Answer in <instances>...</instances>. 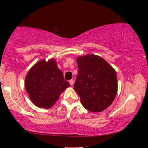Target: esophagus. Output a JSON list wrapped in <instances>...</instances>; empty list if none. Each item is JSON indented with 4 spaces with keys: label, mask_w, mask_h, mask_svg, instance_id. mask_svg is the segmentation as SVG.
<instances>
[{
    "label": "esophagus",
    "mask_w": 148,
    "mask_h": 148,
    "mask_svg": "<svg viewBox=\"0 0 148 148\" xmlns=\"http://www.w3.org/2000/svg\"><path fill=\"white\" fill-rule=\"evenodd\" d=\"M69 83H70V84L71 85V86H72V85L74 84V80L73 79H71L69 81Z\"/></svg>",
    "instance_id": "obj_1"
}]
</instances>
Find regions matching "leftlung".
<instances>
[{"label": "left lung", "mask_w": 148, "mask_h": 148, "mask_svg": "<svg viewBox=\"0 0 148 148\" xmlns=\"http://www.w3.org/2000/svg\"><path fill=\"white\" fill-rule=\"evenodd\" d=\"M76 61L78 74L74 89L82 104L91 112L103 111L117 95L116 71L103 58L93 54L78 57Z\"/></svg>", "instance_id": "8db88e82"}]
</instances>
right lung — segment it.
<instances>
[{"mask_svg": "<svg viewBox=\"0 0 148 148\" xmlns=\"http://www.w3.org/2000/svg\"><path fill=\"white\" fill-rule=\"evenodd\" d=\"M25 89L32 103L42 108H49L59 99L69 82L53 58L42 59L32 66L25 79Z\"/></svg>", "mask_w": 148, "mask_h": 148, "instance_id": "1", "label": "right lung"}]
</instances>
